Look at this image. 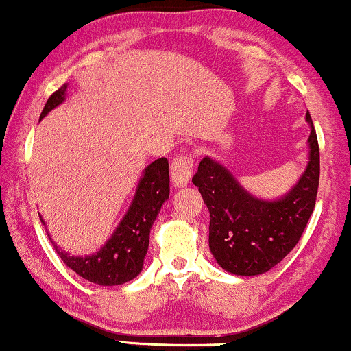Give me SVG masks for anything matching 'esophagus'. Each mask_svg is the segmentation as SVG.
Wrapping results in <instances>:
<instances>
[{"mask_svg":"<svg viewBox=\"0 0 351 351\" xmlns=\"http://www.w3.org/2000/svg\"><path fill=\"white\" fill-rule=\"evenodd\" d=\"M193 171V158L189 155L177 156L171 166V180L176 189H184L189 185Z\"/></svg>","mask_w":351,"mask_h":351,"instance_id":"esophagus-1","label":"esophagus"}]
</instances>
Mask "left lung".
Wrapping results in <instances>:
<instances>
[{
  "label": "left lung",
  "mask_w": 351,
  "mask_h": 351,
  "mask_svg": "<svg viewBox=\"0 0 351 351\" xmlns=\"http://www.w3.org/2000/svg\"><path fill=\"white\" fill-rule=\"evenodd\" d=\"M310 126L308 161L295 185L280 198L262 199L239 184L222 162L201 160L193 184L210 214L209 249L225 271L257 276L278 265L299 243L315 209L319 184L318 138Z\"/></svg>",
  "instance_id": "8db88e82"
}]
</instances>
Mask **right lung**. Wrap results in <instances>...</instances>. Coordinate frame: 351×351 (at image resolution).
I'll return each instance as SVG.
<instances>
[{
  "instance_id": "add662e5",
  "label": "right lung",
  "mask_w": 351,
  "mask_h": 351,
  "mask_svg": "<svg viewBox=\"0 0 351 351\" xmlns=\"http://www.w3.org/2000/svg\"><path fill=\"white\" fill-rule=\"evenodd\" d=\"M66 88L69 84H64L47 99L40 121L47 113L65 102ZM167 199H169V162L166 158H160L142 171L126 214L113 230L112 237L97 252L89 256H71L70 252L62 251L57 246L49 233L47 237L65 265L78 273L81 278L100 286L124 285L142 271L148 243H150V230L161 210V206ZM40 219L46 227L41 214Z\"/></svg>"
}]
</instances>
